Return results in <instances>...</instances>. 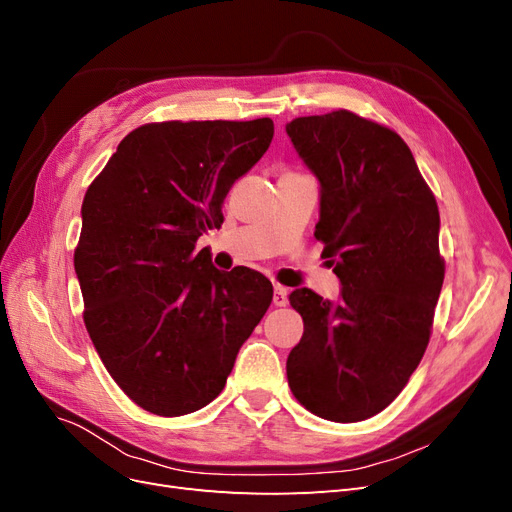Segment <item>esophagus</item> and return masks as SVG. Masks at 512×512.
<instances>
[{"label": "esophagus", "instance_id": "1", "mask_svg": "<svg viewBox=\"0 0 512 512\" xmlns=\"http://www.w3.org/2000/svg\"><path fill=\"white\" fill-rule=\"evenodd\" d=\"M273 303H275L277 307H284V305L288 303V288L275 286V290H273Z\"/></svg>", "mask_w": 512, "mask_h": 512}]
</instances>
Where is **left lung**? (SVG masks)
Here are the masks:
<instances>
[{"label": "left lung", "mask_w": 512, "mask_h": 512, "mask_svg": "<svg viewBox=\"0 0 512 512\" xmlns=\"http://www.w3.org/2000/svg\"><path fill=\"white\" fill-rule=\"evenodd\" d=\"M286 134L318 179L316 239L342 284L337 301L290 292L303 337L288 384L320 418L365 421L401 393L429 344L444 282L438 205L389 128L333 111L292 119Z\"/></svg>", "instance_id": "1"}]
</instances>
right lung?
Masks as SVG:
<instances>
[{
    "label": "right lung",
    "instance_id": "obj_1",
    "mask_svg": "<svg viewBox=\"0 0 512 512\" xmlns=\"http://www.w3.org/2000/svg\"><path fill=\"white\" fill-rule=\"evenodd\" d=\"M273 121H164L136 128L89 185L74 271L85 327L134 404L160 416L205 408L271 305L265 275L213 267L196 241L271 145Z\"/></svg>",
    "mask_w": 512,
    "mask_h": 512
}]
</instances>
